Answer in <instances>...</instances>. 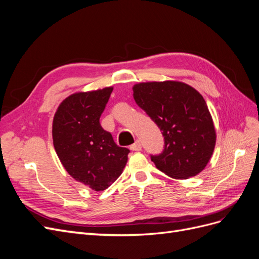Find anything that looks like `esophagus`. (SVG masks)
I'll use <instances>...</instances> for the list:
<instances>
[{
    "label": "esophagus",
    "mask_w": 259,
    "mask_h": 259,
    "mask_svg": "<svg viewBox=\"0 0 259 259\" xmlns=\"http://www.w3.org/2000/svg\"><path fill=\"white\" fill-rule=\"evenodd\" d=\"M131 150H133V151H140L142 150V145H140V142H135V144H133L131 147Z\"/></svg>",
    "instance_id": "34e87169"
}]
</instances>
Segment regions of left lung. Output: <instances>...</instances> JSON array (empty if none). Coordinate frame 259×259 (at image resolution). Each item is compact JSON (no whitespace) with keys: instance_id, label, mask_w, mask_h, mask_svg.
<instances>
[{"instance_id":"1","label":"left lung","mask_w":259,"mask_h":259,"mask_svg":"<svg viewBox=\"0 0 259 259\" xmlns=\"http://www.w3.org/2000/svg\"><path fill=\"white\" fill-rule=\"evenodd\" d=\"M136 104L163 132L164 148L151 161L164 174L188 179L205 168L216 145V131L204 98L179 81L143 82L133 86Z\"/></svg>"}]
</instances>
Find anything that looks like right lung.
I'll list each match as a JSON object with an SVG mask.
<instances>
[{
	"label": "right lung",
	"instance_id": "obj_1",
	"mask_svg": "<svg viewBox=\"0 0 259 259\" xmlns=\"http://www.w3.org/2000/svg\"><path fill=\"white\" fill-rule=\"evenodd\" d=\"M112 90L109 86L72 94L61 101L53 120L54 148L62 166L95 191H104L120 177L130 152L99 123Z\"/></svg>",
	"mask_w": 259,
	"mask_h": 259
}]
</instances>
